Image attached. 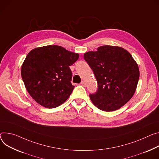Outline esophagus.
I'll use <instances>...</instances> for the list:
<instances>
[{
    "instance_id": "esophagus-1",
    "label": "esophagus",
    "mask_w": 159,
    "mask_h": 159,
    "mask_svg": "<svg viewBox=\"0 0 159 159\" xmlns=\"http://www.w3.org/2000/svg\"><path fill=\"white\" fill-rule=\"evenodd\" d=\"M80 84H81V85L82 86H84V87H85V86H86V84H85V82L84 81H82Z\"/></svg>"
}]
</instances>
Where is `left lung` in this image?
<instances>
[{"instance_id":"8db88e82","label":"left lung","mask_w":159,"mask_h":159,"mask_svg":"<svg viewBox=\"0 0 159 159\" xmlns=\"http://www.w3.org/2000/svg\"><path fill=\"white\" fill-rule=\"evenodd\" d=\"M84 54L95 75L98 89L89 97L99 110H118L134 95L139 77L138 66L131 54L116 46H100Z\"/></svg>"}]
</instances>
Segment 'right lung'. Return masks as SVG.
<instances>
[{
	"label": "right lung",
	"mask_w": 159,
	"mask_h": 159,
	"mask_svg": "<svg viewBox=\"0 0 159 159\" xmlns=\"http://www.w3.org/2000/svg\"><path fill=\"white\" fill-rule=\"evenodd\" d=\"M79 57V54L54 45L35 48L28 54L21 66V77L37 103L52 108L65 102L75 88L71 83L70 66Z\"/></svg>",
	"instance_id": "1"
}]
</instances>
